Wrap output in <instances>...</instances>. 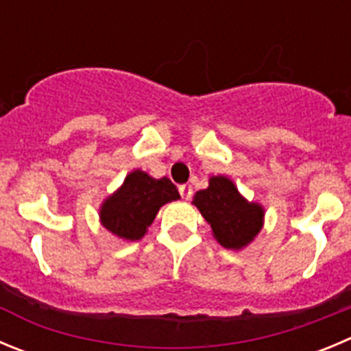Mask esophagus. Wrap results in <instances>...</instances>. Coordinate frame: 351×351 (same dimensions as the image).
<instances>
[{
	"instance_id": "obj_1",
	"label": "esophagus",
	"mask_w": 351,
	"mask_h": 351,
	"mask_svg": "<svg viewBox=\"0 0 351 351\" xmlns=\"http://www.w3.org/2000/svg\"><path fill=\"white\" fill-rule=\"evenodd\" d=\"M179 193H181V197L184 198V200H189V198L193 197V188L189 184H182L179 186Z\"/></svg>"
}]
</instances>
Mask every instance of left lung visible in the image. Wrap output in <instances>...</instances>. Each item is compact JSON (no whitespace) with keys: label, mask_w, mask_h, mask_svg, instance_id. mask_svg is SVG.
<instances>
[{"label":"left lung","mask_w":351,"mask_h":351,"mask_svg":"<svg viewBox=\"0 0 351 351\" xmlns=\"http://www.w3.org/2000/svg\"><path fill=\"white\" fill-rule=\"evenodd\" d=\"M193 204L212 228L217 242L226 249H242L259 233L263 226V208L249 204L228 178H210L207 189L195 195Z\"/></svg>","instance_id":"obj_1"}]
</instances>
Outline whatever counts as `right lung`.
Segmentation results:
<instances>
[{"label": "right lung", "mask_w": 351, "mask_h": 351, "mask_svg": "<svg viewBox=\"0 0 351 351\" xmlns=\"http://www.w3.org/2000/svg\"><path fill=\"white\" fill-rule=\"evenodd\" d=\"M178 198L179 191L170 179H153L143 170H134L102 205V226L123 240H139L160 207Z\"/></svg>", "instance_id": "obj_1"}]
</instances>
